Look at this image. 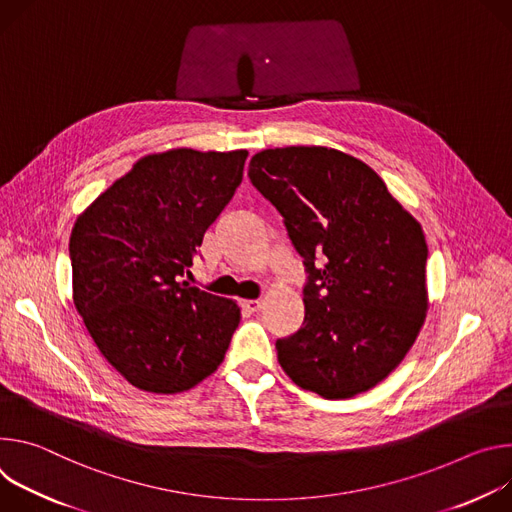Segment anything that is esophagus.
I'll use <instances>...</instances> for the list:
<instances>
[{
  "label": "esophagus",
  "instance_id": "esophagus-1",
  "mask_svg": "<svg viewBox=\"0 0 512 512\" xmlns=\"http://www.w3.org/2000/svg\"><path fill=\"white\" fill-rule=\"evenodd\" d=\"M242 307H244L248 313H256V311H260L262 301H258V299H248V301H242Z\"/></svg>",
  "mask_w": 512,
  "mask_h": 512
}]
</instances>
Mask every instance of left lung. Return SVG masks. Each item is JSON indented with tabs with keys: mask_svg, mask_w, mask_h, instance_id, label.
<instances>
[{
	"mask_svg": "<svg viewBox=\"0 0 512 512\" xmlns=\"http://www.w3.org/2000/svg\"><path fill=\"white\" fill-rule=\"evenodd\" d=\"M248 177L285 217L309 272L305 323L276 342L282 370L323 399L370 390L425 323L421 223L366 162L335 148H268L252 156Z\"/></svg>",
	"mask_w": 512,
	"mask_h": 512,
	"instance_id": "left-lung-1",
	"label": "left lung"
}]
</instances>
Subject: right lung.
<instances>
[{"mask_svg":"<svg viewBox=\"0 0 512 512\" xmlns=\"http://www.w3.org/2000/svg\"><path fill=\"white\" fill-rule=\"evenodd\" d=\"M246 158L248 150L148 154L75 221L73 303L103 358L140 390H189L230 348L238 303L181 276L242 183Z\"/></svg>","mask_w":512,"mask_h":512,"instance_id":"right-lung-1","label":"right lung"}]
</instances>
